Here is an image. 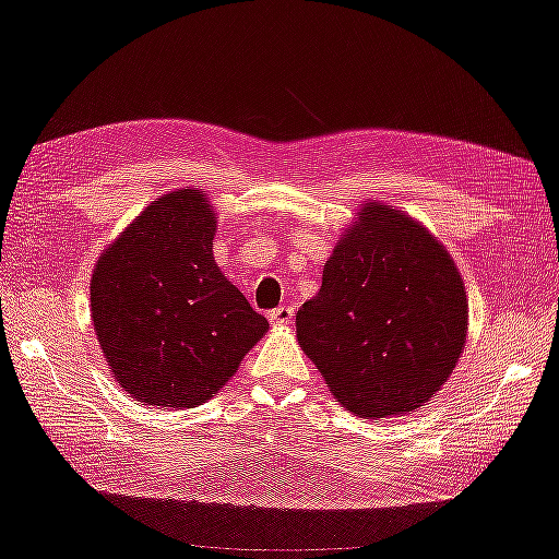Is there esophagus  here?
I'll return each mask as SVG.
<instances>
[{
  "instance_id": "obj_1",
  "label": "esophagus",
  "mask_w": 559,
  "mask_h": 559,
  "mask_svg": "<svg viewBox=\"0 0 559 559\" xmlns=\"http://www.w3.org/2000/svg\"><path fill=\"white\" fill-rule=\"evenodd\" d=\"M290 319H294V306H278L269 313V321L273 326H288Z\"/></svg>"
}]
</instances>
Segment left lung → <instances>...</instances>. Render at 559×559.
<instances>
[{
  "label": "left lung",
  "instance_id": "1",
  "mask_svg": "<svg viewBox=\"0 0 559 559\" xmlns=\"http://www.w3.org/2000/svg\"><path fill=\"white\" fill-rule=\"evenodd\" d=\"M466 316L444 246L394 205L364 203L298 311L296 336L348 412L384 419L441 389L462 356Z\"/></svg>",
  "mask_w": 559,
  "mask_h": 559
}]
</instances>
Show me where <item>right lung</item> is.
Listing matches in <instances>:
<instances>
[{
    "mask_svg": "<svg viewBox=\"0 0 559 559\" xmlns=\"http://www.w3.org/2000/svg\"><path fill=\"white\" fill-rule=\"evenodd\" d=\"M205 190L155 198L97 258L93 323L118 384L150 406L193 409L226 386L269 321L213 258Z\"/></svg>",
    "mask_w": 559,
    "mask_h": 559,
    "instance_id": "right-lung-1",
    "label": "right lung"
}]
</instances>
